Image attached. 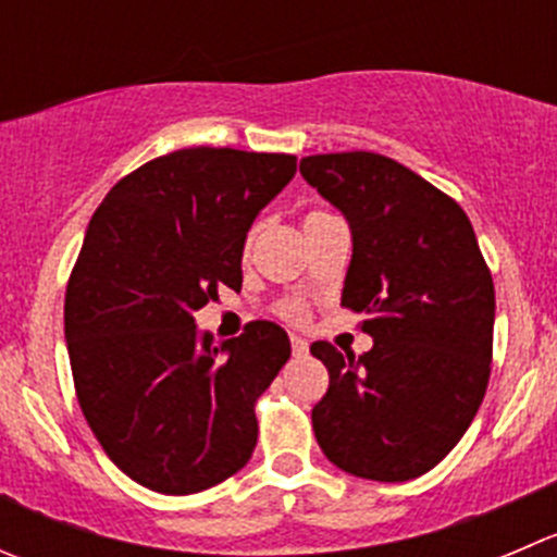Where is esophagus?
I'll return each mask as SVG.
<instances>
[{
  "label": "esophagus",
  "instance_id": "obj_1",
  "mask_svg": "<svg viewBox=\"0 0 557 557\" xmlns=\"http://www.w3.org/2000/svg\"><path fill=\"white\" fill-rule=\"evenodd\" d=\"M290 348H294V356H307L310 343H307L305 337H290Z\"/></svg>",
  "mask_w": 557,
  "mask_h": 557
}]
</instances>
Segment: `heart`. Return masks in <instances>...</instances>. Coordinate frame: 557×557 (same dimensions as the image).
<instances>
[{"label": "heart", "mask_w": 557, "mask_h": 557, "mask_svg": "<svg viewBox=\"0 0 557 557\" xmlns=\"http://www.w3.org/2000/svg\"><path fill=\"white\" fill-rule=\"evenodd\" d=\"M277 312L285 318V321H290V323H305L307 315H310V312H307V305L301 299L280 301Z\"/></svg>", "instance_id": "obj_1"}]
</instances>
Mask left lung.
Wrapping results in <instances>:
<instances>
[{
    "mask_svg": "<svg viewBox=\"0 0 557 557\" xmlns=\"http://www.w3.org/2000/svg\"><path fill=\"white\" fill-rule=\"evenodd\" d=\"M299 171L348 220L343 307L372 337L361 356L310 345L329 370L318 446L345 473L408 482L455 449L487 392L493 274L460 203L397 160L312 154Z\"/></svg>",
    "mask_w": 557,
    "mask_h": 557,
    "instance_id": "8db88e82",
    "label": "left lung"
}]
</instances>
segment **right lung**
I'll use <instances>...</instances> for the list:
<instances>
[{"mask_svg":"<svg viewBox=\"0 0 557 557\" xmlns=\"http://www.w3.org/2000/svg\"><path fill=\"white\" fill-rule=\"evenodd\" d=\"M294 174V154L180 149L91 214L64 294L75 397L113 466L154 493H201L252 457L288 334L252 321L214 345L193 312L242 288L247 231Z\"/></svg>","mask_w":557,"mask_h":557,"instance_id":"add662e5","label":"right lung"}]
</instances>
